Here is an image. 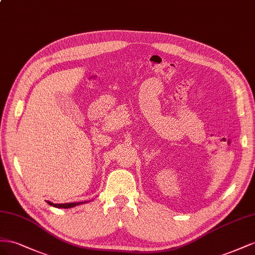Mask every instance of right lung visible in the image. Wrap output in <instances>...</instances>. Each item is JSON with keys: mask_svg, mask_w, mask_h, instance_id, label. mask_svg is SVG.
Masks as SVG:
<instances>
[{"mask_svg": "<svg viewBox=\"0 0 255 255\" xmlns=\"http://www.w3.org/2000/svg\"><path fill=\"white\" fill-rule=\"evenodd\" d=\"M47 203L49 205L51 206H54V207H57V208H69V207H75L79 204H83V203H86V202H79V203H65V204H53V203H51L49 201H47Z\"/></svg>", "mask_w": 255, "mask_h": 255, "instance_id": "obj_1", "label": "right lung"}]
</instances>
